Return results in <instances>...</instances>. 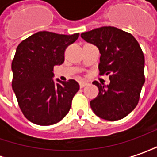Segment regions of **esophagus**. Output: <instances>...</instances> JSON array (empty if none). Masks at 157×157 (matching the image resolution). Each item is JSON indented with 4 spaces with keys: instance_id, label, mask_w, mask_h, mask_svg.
<instances>
[{
    "instance_id": "34e87169",
    "label": "esophagus",
    "mask_w": 157,
    "mask_h": 157,
    "mask_svg": "<svg viewBox=\"0 0 157 157\" xmlns=\"http://www.w3.org/2000/svg\"><path fill=\"white\" fill-rule=\"evenodd\" d=\"M79 84H80V87H84L85 86H87L88 83L87 82H80Z\"/></svg>"
}]
</instances>
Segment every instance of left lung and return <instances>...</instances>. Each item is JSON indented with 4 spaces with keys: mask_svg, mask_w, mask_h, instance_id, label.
Masks as SVG:
<instances>
[{
    "mask_svg": "<svg viewBox=\"0 0 157 157\" xmlns=\"http://www.w3.org/2000/svg\"><path fill=\"white\" fill-rule=\"evenodd\" d=\"M98 47L100 75H109L110 83L101 85L90 101L93 112L101 119L115 121L126 117L137 106L144 78V56L132 34L113 26H102L81 34Z\"/></svg>",
    "mask_w": 157,
    "mask_h": 157,
    "instance_id": "left-lung-1",
    "label": "left lung"
}]
</instances>
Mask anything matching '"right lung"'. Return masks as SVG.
<instances>
[{"label": "right lung", "mask_w": 157, "mask_h": 157, "mask_svg": "<svg viewBox=\"0 0 157 157\" xmlns=\"http://www.w3.org/2000/svg\"><path fill=\"white\" fill-rule=\"evenodd\" d=\"M79 33L38 32L18 45L12 62V87L26 119L38 125H52L69 113L80 88L75 80L53 81V68L64 62L66 48Z\"/></svg>", "instance_id": "right-lung-1"}]
</instances>
